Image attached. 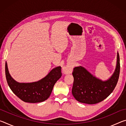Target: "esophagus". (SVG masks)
<instances>
[{
    "instance_id": "obj_1",
    "label": "esophagus",
    "mask_w": 126,
    "mask_h": 126,
    "mask_svg": "<svg viewBox=\"0 0 126 126\" xmlns=\"http://www.w3.org/2000/svg\"><path fill=\"white\" fill-rule=\"evenodd\" d=\"M72 68L71 67L67 65V66H65V67H63V73L65 74L71 73L72 72Z\"/></svg>"
}]
</instances>
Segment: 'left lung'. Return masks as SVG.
Returning <instances> with one entry per match:
<instances>
[{
	"mask_svg": "<svg viewBox=\"0 0 126 126\" xmlns=\"http://www.w3.org/2000/svg\"><path fill=\"white\" fill-rule=\"evenodd\" d=\"M120 62L117 53V63L114 73L110 79L103 82L93 76L82 67L73 68L72 74L74 82L72 94L77 101L89 104H96L103 101L110 95L118 82Z\"/></svg>",
	"mask_w": 126,
	"mask_h": 126,
	"instance_id": "8db88e82",
	"label": "left lung"
}]
</instances>
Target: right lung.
<instances>
[{"label":"right lung","instance_id":"right-lung-1","mask_svg":"<svg viewBox=\"0 0 126 126\" xmlns=\"http://www.w3.org/2000/svg\"><path fill=\"white\" fill-rule=\"evenodd\" d=\"M5 69L8 84L13 92L23 101L28 103H38L47 99L55 83L62 76L61 67H58L38 82L20 83L15 81L10 76L7 63Z\"/></svg>","mask_w":126,"mask_h":126}]
</instances>
